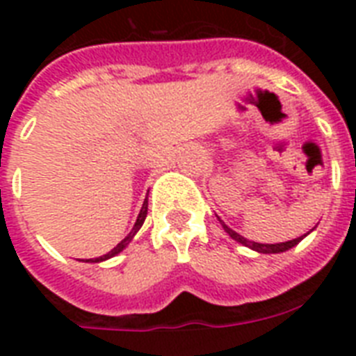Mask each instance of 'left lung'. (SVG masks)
I'll list each match as a JSON object with an SVG mask.
<instances>
[{
    "mask_svg": "<svg viewBox=\"0 0 356 356\" xmlns=\"http://www.w3.org/2000/svg\"><path fill=\"white\" fill-rule=\"evenodd\" d=\"M220 223H222L223 229L227 231L229 236L234 238L236 242L243 243L245 248H251V249H254V251H259V253H281V251H286V249L293 248V245L301 242V240H303V236H305V234H303V236L296 238V240H290V242H281V243H257V242H251V240H248V238L240 236L238 233H234L233 229L227 227V225H225L222 220H220Z\"/></svg>",
    "mask_w": 356,
    "mask_h": 356,
    "instance_id": "1",
    "label": "left lung"
}]
</instances>
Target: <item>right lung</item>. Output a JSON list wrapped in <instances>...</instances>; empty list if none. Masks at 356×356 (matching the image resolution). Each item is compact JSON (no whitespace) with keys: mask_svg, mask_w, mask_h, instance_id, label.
I'll return each instance as SVG.
<instances>
[{"mask_svg":"<svg viewBox=\"0 0 356 356\" xmlns=\"http://www.w3.org/2000/svg\"><path fill=\"white\" fill-rule=\"evenodd\" d=\"M145 216H147V200L144 201V205H142V211H140L138 218H136V223H134V227L131 229V233H129L127 236L123 238L122 242H120L118 245H116V248H113V249H111V251H108L107 254H103V257H97V259H90V260H86V262H102V260H105V259H111V257H114V254H118L120 251H123V249L127 248V243L131 242V240H133V236H134V234L138 233V229L142 227V223H144Z\"/></svg>","mask_w":356,"mask_h":356,"instance_id":"right-lung-1","label":"right lung"}]
</instances>
